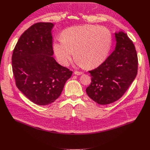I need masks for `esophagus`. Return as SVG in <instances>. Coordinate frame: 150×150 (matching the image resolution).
<instances>
[{
  "instance_id": "34e87169",
  "label": "esophagus",
  "mask_w": 150,
  "mask_h": 150,
  "mask_svg": "<svg viewBox=\"0 0 150 150\" xmlns=\"http://www.w3.org/2000/svg\"><path fill=\"white\" fill-rule=\"evenodd\" d=\"M74 74L77 75V76H80L81 74H83V72H79V71H75Z\"/></svg>"
}]
</instances>
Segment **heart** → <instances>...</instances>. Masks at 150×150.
Wrapping results in <instances>:
<instances>
[{"label": "heart", "mask_w": 150, "mask_h": 150, "mask_svg": "<svg viewBox=\"0 0 150 150\" xmlns=\"http://www.w3.org/2000/svg\"><path fill=\"white\" fill-rule=\"evenodd\" d=\"M111 42V34L108 29L86 24L64 30L62 39L54 42L53 51L62 66H67L70 64L76 52L81 66L93 68L106 59Z\"/></svg>", "instance_id": "heart-1"}]
</instances>
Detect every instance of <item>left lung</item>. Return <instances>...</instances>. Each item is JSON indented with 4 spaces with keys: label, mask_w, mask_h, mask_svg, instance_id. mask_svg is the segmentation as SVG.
Wrapping results in <instances>:
<instances>
[{
    "label": "left lung",
    "mask_w": 150,
    "mask_h": 150,
    "mask_svg": "<svg viewBox=\"0 0 150 150\" xmlns=\"http://www.w3.org/2000/svg\"><path fill=\"white\" fill-rule=\"evenodd\" d=\"M115 35V51L100 66L89 71L91 83L86 88V93L94 101L102 105L121 98L138 72V57L133 41L122 31Z\"/></svg>",
    "instance_id": "1"
}]
</instances>
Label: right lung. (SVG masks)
<instances>
[{"instance_id":"add662e5","label":"right lung","mask_w":150,"mask_h":150,"mask_svg":"<svg viewBox=\"0 0 150 150\" xmlns=\"http://www.w3.org/2000/svg\"><path fill=\"white\" fill-rule=\"evenodd\" d=\"M53 27L51 22L30 26L21 35L12 54L17 87L38 105H47L56 100L72 72L52 57Z\"/></svg>"}]
</instances>
